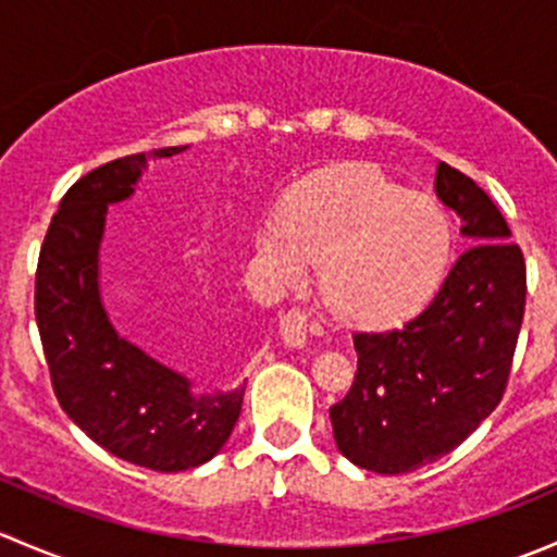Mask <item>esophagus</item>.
<instances>
[{
	"label": "esophagus",
	"instance_id": "esophagus-1",
	"mask_svg": "<svg viewBox=\"0 0 557 557\" xmlns=\"http://www.w3.org/2000/svg\"><path fill=\"white\" fill-rule=\"evenodd\" d=\"M280 334L290 347L307 345V314L301 310H288L280 314Z\"/></svg>",
	"mask_w": 557,
	"mask_h": 557
}]
</instances>
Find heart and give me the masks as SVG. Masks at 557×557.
Instances as JSON below:
<instances>
[{"instance_id": "heart-1", "label": "heart", "mask_w": 557, "mask_h": 557, "mask_svg": "<svg viewBox=\"0 0 557 557\" xmlns=\"http://www.w3.org/2000/svg\"><path fill=\"white\" fill-rule=\"evenodd\" d=\"M285 280L323 263V290L350 323H393L425 305L445 274L450 223L434 199L374 166H339L296 190L283 223L258 237Z\"/></svg>"}]
</instances>
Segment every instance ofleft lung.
I'll return each instance as SVG.
<instances>
[{"instance_id":"left-lung-1","label":"left lung","mask_w":557,"mask_h":557,"mask_svg":"<svg viewBox=\"0 0 557 557\" xmlns=\"http://www.w3.org/2000/svg\"><path fill=\"white\" fill-rule=\"evenodd\" d=\"M436 196L471 239L423 312L352 336L358 372L329 409L336 447L377 474L447 455L504 398L525 312V258L491 196L442 161Z\"/></svg>"}]
</instances>
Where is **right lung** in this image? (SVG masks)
<instances>
[{
	"instance_id": "right-lung-1",
	"label": "right lung",
	"mask_w": 557,
	"mask_h": 557,
	"mask_svg": "<svg viewBox=\"0 0 557 557\" xmlns=\"http://www.w3.org/2000/svg\"><path fill=\"white\" fill-rule=\"evenodd\" d=\"M143 166L145 153L123 156L66 190L39 247L35 318L61 409L107 453L153 471H183L226 445L245 387L194 396L188 380L121 339L107 320L97 283L107 205L132 196Z\"/></svg>"
}]
</instances>
